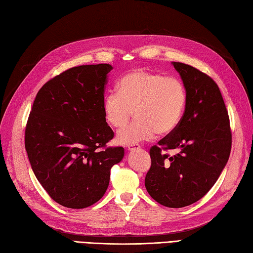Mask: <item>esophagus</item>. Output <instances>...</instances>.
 Listing matches in <instances>:
<instances>
[{"label": "esophagus", "mask_w": 253, "mask_h": 253, "mask_svg": "<svg viewBox=\"0 0 253 253\" xmlns=\"http://www.w3.org/2000/svg\"><path fill=\"white\" fill-rule=\"evenodd\" d=\"M127 149H128V151H135V150L140 149V146H139V144H133V146L128 147Z\"/></svg>", "instance_id": "34e87169"}]
</instances>
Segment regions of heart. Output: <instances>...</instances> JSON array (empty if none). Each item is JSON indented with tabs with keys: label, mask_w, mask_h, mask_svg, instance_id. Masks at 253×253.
Listing matches in <instances>:
<instances>
[{
	"label": "heart",
	"mask_w": 253,
	"mask_h": 253,
	"mask_svg": "<svg viewBox=\"0 0 253 253\" xmlns=\"http://www.w3.org/2000/svg\"><path fill=\"white\" fill-rule=\"evenodd\" d=\"M118 92L104 95L102 109L106 123L123 128L133 112L137 122L117 132L116 142L130 147L160 135L173 132L181 123L187 106L185 84L177 77L137 69L117 84Z\"/></svg>",
	"instance_id": "obj_1"
}]
</instances>
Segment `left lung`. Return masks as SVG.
<instances>
[{
    "mask_svg": "<svg viewBox=\"0 0 253 253\" xmlns=\"http://www.w3.org/2000/svg\"><path fill=\"white\" fill-rule=\"evenodd\" d=\"M187 91V106L176 129L150 149L144 186L155 201L184 208L207 195L226 165L232 149L229 117L215 82L199 69L171 62ZM179 150L173 157L162 149Z\"/></svg>",
    "mask_w": 253,
    "mask_h": 253,
    "instance_id": "8db88e82",
    "label": "left lung"
}]
</instances>
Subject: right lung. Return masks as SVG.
<instances>
[{
  "label": "right lung",
  "mask_w": 253,
  "mask_h": 253,
  "mask_svg": "<svg viewBox=\"0 0 253 253\" xmlns=\"http://www.w3.org/2000/svg\"><path fill=\"white\" fill-rule=\"evenodd\" d=\"M112 69L110 64L69 68L43 84L32 105L25 131L31 169L65 208L98 202L109 187L112 166L124 158V148H105L114 137L102 109Z\"/></svg>",
  "instance_id": "add662e5"
}]
</instances>
